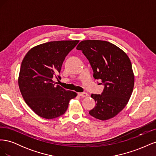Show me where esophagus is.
Instances as JSON below:
<instances>
[{"instance_id":"obj_1","label":"esophagus","mask_w":156,"mask_h":156,"mask_svg":"<svg viewBox=\"0 0 156 156\" xmlns=\"http://www.w3.org/2000/svg\"><path fill=\"white\" fill-rule=\"evenodd\" d=\"M78 96H81V97H83V98H85V97H88V94L86 92H79L78 93Z\"/></svg>"}]
</instances>
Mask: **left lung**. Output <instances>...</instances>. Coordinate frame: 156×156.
Segmentation results:
<instances>
[{
  "label": "left lung",
  "instance_id": "left-lung-1",
  "mask_svg": "<svg viewBox=\"0 0 156 156\" xmlns=\"http://www.w3.org/2000/svg\"><path fill=\"white\" fill-rule=\"evenodd\" d=\"M77 49L88 59L94 79L105 84L102 94L91 95L96 105L89 114L103 121L112 119L126 106L133 90L135 75L129 58L119 47L103 40H83Z\"/></svg>",
  "mask_w": 156,
  "mask_h": 156
}]
</instances>
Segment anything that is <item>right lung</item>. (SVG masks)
Segmentation results:
<instances>
[{
    "instance_id": "right-lung-1",
    "label": "right lung",
    "mask_w": 156,
    "mask_h": 156,
    "mask_svg": "<svg viewBox=\"0 0 156 156\" xmlns=\"http://www.w3.org/2000/svg\"><path fill=\"white\" fill-rule=\"evenodd\" d=\"M79 40L47 42L31 48L21 65L18 84L25 103L37 115L45 119L57 118L67 110L77 93L66 90L53 78L60 79L64 60Z\"/></svg>"
}]
</instances>
